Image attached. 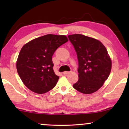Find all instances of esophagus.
<instances>
[{
    "instance_id": "esophagus-1",
    "label": "esophagus",
    "mask_w": 129,
    "mask_h": 129,
    "mask_svg": "<svg viewBox=\"0 0 129 129\" xmlns=\"http://www.w3.org/2000/svg\"><path fill=\"white\" fill-rule=\"evenodd\" d=\"M69 73H70V72H64L63 73V74L64 75H68Z\"/></svg>"
}]
</instances>
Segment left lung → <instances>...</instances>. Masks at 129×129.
<instances>
[{"label": "left lung", "instance_id": "1", "mask_svg": "<svg viewBox=\"0 0 129 129\" xmlns=\"http://www.w3.org/2000/svg\"><path fill=\"white\" fill-rule=\"evenodd\" d=\"M79 62V80L73 87L83 94L98 90L108 78L112 61L105 46L99 40L80 34L69 35Z\"/></svg>", "mask_w": 129, "mask_h": 129}]
</instances>
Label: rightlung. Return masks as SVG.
<instances>
[{
	"label": "right lung",
	"mask_w": 129,
	"mask_h": 129,
	"mask_svg": "<svg viewBox=\"0 0 129 129\" xmlns=\"http://www.w3.org/2000/svg\"><path fill=\"white\" fill-rule=\"evenodd\" d=\"M68 41L65 35H46L25 44L19 54L17 71L29 90L43 94L54 88L59 77L53 70L52 56Z\"/></svg>",
	"instance_id": "right-lung-1"
}]
</instances>
